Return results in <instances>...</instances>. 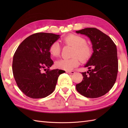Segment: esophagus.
<instances>
[{
  "label": "esophagus",
  "mask_w": 128,
  "mask_h": 128,
  "mask_svg": "<svg viewBox=\"0 0 128 128\" xmlns=\"http://www.w3.org/2000/svg\"><path fill=\"white\" fill-rule=\"evenodd\" d=\"M66 73H68V74H73L75 73L74 71H66Z\"/></svg>",
  "instance_id": "34e87169"
}]
</instances>
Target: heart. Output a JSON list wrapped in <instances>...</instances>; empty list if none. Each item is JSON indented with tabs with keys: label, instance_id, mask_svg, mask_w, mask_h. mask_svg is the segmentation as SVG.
Listing matches in <instances>:
<instances>
[{
	"label": "heart",
	"instance_id": "b5f03b06",
	"mask_svg": "<svg viewBox=\"0 0 128 128\" xmlns=\"http://www.w3.org/2000/svg\"><path fill=\"white\" fill-rule=\"evenodd\" d=\"M62 42L65 45L74 47L72 56L70 59H62L56 61V66L57 68L71 70L78 66L80 59L81 62H85L90 59L93 53L91 46L87 44V40L85 38L79 35L70 34L64 37ZM49 53L51 56L56 57L60 53V47L58 42H54L49 47Z\"/></svg>",
	"mask_w": 128,
	"mask_h": 128
}]
</instances>
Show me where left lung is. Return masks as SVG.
I'll return each mask as SVG.
<instances>
[{"label":"left lung","mask_w":128,"mask_h":128,"mask_svg":"<svg viewBox=\"0 0 128 128\" xmlns=\"http://www.w3.org/2000/svg\"><path fill=\"white\" fill-rule=\"evenodd\" d=\"M90 38L94 53L85 67L88 71L82 72L83 80L76 85L82 96L91 98L101 97L112 88L117 77L118 61L116 45L107 34L94 28L76 31Z\"/></svg>","instance_id":"obj_1"}]
</instances>
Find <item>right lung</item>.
Listing matches in <instances>:
<instances>
[{"mask_svg":"<svg viewBox=\"0 0 128 128\" xmlns=\"http://www.w3.org/2000/svg\"><path fill=\"white\" fill-rule=\"evenodd\" d=\"M59 37L50 33L34 34L24 40L15 51L13 75L18 88L26 96L31 98L48 96L55 89L59 76L65 72L49 69L53 64L49 47Z\"/></svg>","mask_w":128,"mask_h":128,"instance_id":"right-lung-1","label":"right lung"}]
</instances>
